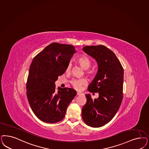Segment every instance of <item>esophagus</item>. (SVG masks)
Segmentation results:
<instances>
[{
    "mask_svg": "<svg viewBox=\"0 0 149 149\" xmlns=\"http://www.w3.org/2000/svg\"><path fill=\"white\" fill-rule=\"evenodd\" d=\"M77 96H80V95H83L84 93H83L82 92L77 91Z\"/></svg>",
    "mask_w": 149,
    "mask_h": 149,
    "instance_id": "esophagus-1",
    "label": "esophagus"
}]
</instances>
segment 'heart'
Masks as SVG:
<instances>
[{
	"mask_svg": "<svg viewBox=\"0 0 149 149\" xmlns=\"http://www.w3.org/2000/svg\"><path fill=\"white\" fill-rule=\"evenodd\" d=\"M77 62L80 64V65L82 67L84 70H86V72L87 74H91V71L88 69L91 66V61L90 59L86 55H82L79 56L77 59ZM72 64L70 62L68 64L66 71L70 72L72 69ZM71 84L72 86L77 90H81L82 86L85 85L87 83V80L85 78H78V79H73L71 80Z\"/></svg>",
	"mask_w": 149,
	"mask_h": 149,
	"instance_id": "b5f03b06",
	"label": "heart"
}]
</instances>
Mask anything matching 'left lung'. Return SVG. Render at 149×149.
I'll return each mask as SVG.
<instances>
[{"mask_svg":"<svg viewBox=\"0 0 149 149\" xmlns=\"http://www.w3.org/2000/svg\"><path fill=\"white\" fill-rule=\"evenodd\" d=\"M83 51L97 62V73L88 90L98 93L99 97L93 100L90 95H86L82 118L87 125L101 127L112 119L122 102L123 67L115 54L104 46H87Z\"/></svg>","mask_w":149,"mask_h":149,"instance_id":"8db88e82","label":"left lung"}]
</instances>
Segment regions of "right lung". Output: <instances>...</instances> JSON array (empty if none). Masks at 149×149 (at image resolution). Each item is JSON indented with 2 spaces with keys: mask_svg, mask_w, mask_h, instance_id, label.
<instances>
[{
  "mask_svg": "<svg viewBox=\"0 0 149 149\" xmlns=\"http://www.w3.org/2000/svg\"><path fill=\"white\" fill-rule=\"evenodd\" d=\"M76 53L70 45L52 43L37 54L31 63L26 82L30 107L41 120L56 123L64 118L67 108L77 95L71 88L58 87L55 82L66 70Z\"/></svg>",
  "mask_w": 149,
  "mask_h": 149,
  "instance_id": "right-lung-1",
  "label": "right lung"
}]
</instances>
